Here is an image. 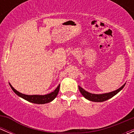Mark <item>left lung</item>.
Returning <instances> with one entry per match:
<instances>
[{
    "label": "left lung",
    "instance_id": "1",
    "mask_svg": "<svg viewBox=\"0 0 134 134\" xmlns=\"http://www.w3.org/2000/svg\"><path fill=\"white\" fill-rule=\"evenodd\" d=\"M125 84L126 83H125L123 86H121V87H120V88H119L118 90H115V91H113L110 93H103V94H93V93H89L87 92V91H86V90H83V88H82L80 86H78V88H79V90L80 91L81 94H82L86 99L89 100L90 101H93V102H99L107 100L111 98V97H113V96L115 95V94H117V93L119 92L121 90H122V89L125 87Z\"/></svg>",
    "mask_w": 134,
    "mask_h": 134
}]
</instances>
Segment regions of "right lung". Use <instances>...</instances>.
<instances>
[{"label":"right lung","mask_w":134,"mask_h":134,"mask_svg":"<svg viewBox=\"0 0 134 134\" xmlns=\"http://www.w3.org/2000/svg\"><path fill=\"white\" fill-rule=\"evenodd\" d=\"M9 86H10L12 90L14 91V93H15V94H17L19 97H21V98L25 99L26 100L32 102V103L38 104H43L48 103V102H51V101L53 100L57 97L59 92L60 84H59V86L56 87V89L53 91V92L48 93V94H44V95H37V94H34V95H28V94H23V93L19 92L17 90H15V89L12 87V85H11L10 83H9Z\"/></svg>","instance_id":"right-lung-1"}]
</instances>
